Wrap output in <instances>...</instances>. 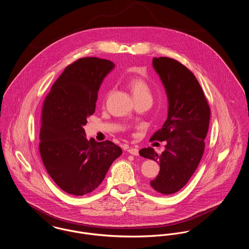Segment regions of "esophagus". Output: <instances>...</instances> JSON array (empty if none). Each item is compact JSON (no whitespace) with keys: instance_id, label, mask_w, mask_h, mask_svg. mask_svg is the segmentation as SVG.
I'll return each mask as SVG.
<instances>
[{"instance_id":"34e87169","label":"esophagus","mask_w":249,"mask_h":249,"mask_svg":"<svg viewBox=\"0 0 249 249\" xmlns=\"http://www.w3.org/2000/svg\"><path fill=\"white\" fill-rule=\"evenodd\" d=\"M128 153L131 154V155H133V156H138V149L131 147V148L128 149Z\"/></svg>"}]
</instances>
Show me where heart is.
I'll return each mask as SVG.
<instances>
[{"label": "heart", "mask_w": 249, "mask_h": 249, "mask_svg": "<svg viewBox=\"0 0 249 249\" xmlns=\"http://www.w3.org/2000/svg\"><path fill=\"white\" fill-rule=\"evenodd\" d=\"M128 86L135 97V99H140L149 97L152 98V91L147 82L141 77L131 78L128 82Z\"/></svg>", "instance_id": "heart-1"}]
</instances>
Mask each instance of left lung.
<instances>
[{
	"instance_id": "8db88e82",
	"label": "left lung",
	"mask_w": 249,
	"mask_h": 249,
	"mask_svg": "<svg viewBox=\"0 0 249 249\" xmlns=\"http://www.w3.org/2000/svg\"><path fill=\"white\" fill-rule=\"evenodd\" d=\"M153 67L165 88L169 106L165 123L151 139L166 141L165 150L158 154L148 147L139 155L160 166L150 185L159 193L171 195L188 182L202 158L210 108L198 81L185 66L172 58L155 57Z\"/></svg>"
}]
</instances>
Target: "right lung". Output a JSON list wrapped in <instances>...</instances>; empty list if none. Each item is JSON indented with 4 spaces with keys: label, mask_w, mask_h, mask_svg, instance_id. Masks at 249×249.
I'll list each match as a JSON object with an SVG mask.
<instances>
[{
    "label": "right lung",
    "mask_w": 249,
    "mask_h": 249,
    "mask_svg": "<svg viewBox=\"0 0 249 249\" xmlns=\"http://www.w3.org/2000/svg\"><path fill=\"white\" fill-rule=\"evenodd\" d=\"M113 68L106 59L80 58L65 69L44 101L40 155L51 178L68 194L93 191L122 154L109 140L89 141L83 128L95 111L100 85Z\"/></svg>",
    "instance_id": "add662e5"
}]
</instances>
